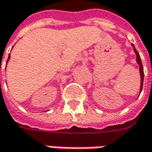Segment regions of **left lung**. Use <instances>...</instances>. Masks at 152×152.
<instances>
[{
	"instance_id": "obj_1",
	"label": "left lung",
	"mask_w": 152,
	"mask_h": 152,
	"mask_svg": "<svg viewBox=\"0 0 152 152\" xmlns=\"http://www.w3.org/2000/svg\"><path fill=\"white\" fill-rule=\"evenodd\" d=\"M132 46L134 48V50L135 52V55H136V61L137 63L139 64L140 66V92H141L142 91V87H143V82H144V69H143V66H142V62H141V59H140V54L138 53V51L135 49L134 45L133 44Z\"/></svg>"
}]
</instances>
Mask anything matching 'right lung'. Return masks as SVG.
<instances>
[{"instance_id": "obj_1", "label": "right lung", "mask_w": 152, "mask_h": 152, "mask_svg": "<svg viewBox=\"0 0 152 152\" xmlns=\"http://www.w3.org/2000/svg\"><path fill=\"white\" fill-rule=\"evenodd\" d=\"M10 57H11V56H10V55L8 56V59H7V61H9V59H10Z\"/></svg>"}]
</instances>
